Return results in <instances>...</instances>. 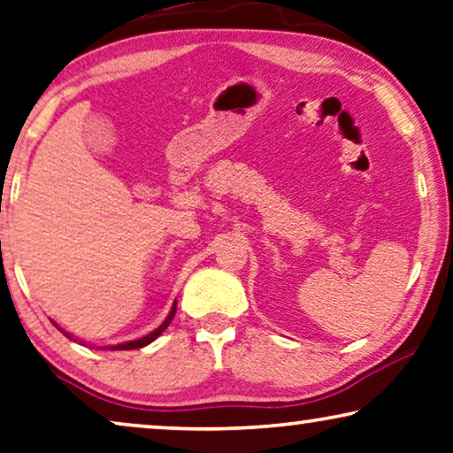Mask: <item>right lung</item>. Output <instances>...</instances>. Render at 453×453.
Wrapping results in <instances>:
<instances>
[{
	"label": "right lung",
	"instance_id": "add662e5",
	"mask_svg": "<svg viewBox=\"0 0 453 453\" xmlns=\"http://www.w3.org/2000/svg\"><path fill=\"white\" fill-rule=\"evenodd\" d=\"M174 313H177V303H174L173 305V309H171V313H168V317L165 321L160 323V326L154 329V332H150L148 335H144V337H140V340H132V342H126V343H118V346H113L111 349H138V348H144V346H148V343H152L154 340H157V337L165 332V329L168 327V323L173 321V317H174ZM60 332H63V329H60Z\"/></svg>",
	"mask_w": 453,
	"mask_h": 453
}]
</instances>
